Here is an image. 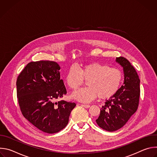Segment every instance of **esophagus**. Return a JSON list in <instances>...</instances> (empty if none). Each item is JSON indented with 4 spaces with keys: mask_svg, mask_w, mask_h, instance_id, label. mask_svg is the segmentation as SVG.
I'll return each mask as SVG.
<instances>
[{
    "mask_svg": "<svg viewBox=\"0 0 157 157\" xmlns=\"http://www.w3.org/2000/svg\"><path fill=\"white\" fill-rule=\"evenodd\" d=\"M79 105H81V106H82V107H84L85 108H89V107H90V105H87V104H79Z\"/></svg>",
    "mask_w": 157,
    "mask_h": 157,
    "instance_id": "esophagus-1",
    "label": "esophagus"
}]
</instances>
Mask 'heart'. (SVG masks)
Listing matches in <instances>:
<instances>
[{
  "mask_svg": "<svg viewBox=\"0 0 157 157\" xmlns=\"http://www.w3.org/2000/svg\"><path fill=\"white\" fill-rule=\"evenodd\" d=\"M87 79V87L75 91L72 98L82 102H89L98 96L107 99L114 96L119 90L123 79L122 71L106 64L93 63L80 68L73 64L66 73V84L72 89H76Z\"/></svg>",
  "mask_w": 157,
  "mask_h": 157,
  "instance_id": "1",
  "label": "heart"
}]
</instances>
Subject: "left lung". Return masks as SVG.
I'll use <instances>...</instances> for the list:
<instances>
[{"mask_svg":"<svg viewBox=\"0 0 157 157\" xmlns=\"http://www.w3.org/2000/svg\"><path fill=\"white\" fill-rule=\"evenodd\" d=\"M116 62L123 68L124 81L118 91L102 106L98 125L109 132L122 127L137 110L140 98V79L130 63L125 58H116Z\"/></svg>","mask_w":157,"mask_h":157,"instance_id":"1","label":"left lung"}]
</instances>
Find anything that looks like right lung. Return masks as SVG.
I'll use <instances>...</instances> for the list:
<instances>
[{
	"mask_svg": "<svg viewBox=\"0 0 157 157\" xmlns=\"http://www.w3.org/2000/svg\"><path fill=\"white\" fill-rule=\"evenodd\" d=\"M60 66L52 61L27 64L17 80V93L22 114L39 130L54 133L68 123L75 102L56 100L66 94Z\"/></svg>",
	"mask_w": 157,
	"mask_h": 157,
	"instance_id": "1",
	"label": "right lung"
}]
</instances>
